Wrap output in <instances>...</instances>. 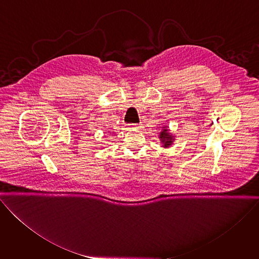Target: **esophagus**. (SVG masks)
Here are the masks:
<instances>
[{
    "mask_svg": "<svg viewBox=\"0 0 259 259\" xmlns=\"http://www.w3.org/2000/svg\"><path fill=\"white\" fill-rule=\"evenodd\" d=\"M132 125H134L136 128H139V127H140V124H132Z\"/></svg>",
    "mask_w": 259,
    "mask_h": 259,
    "instance_id": "34e87169",
    "label": "esophagus"
}]
</instances>
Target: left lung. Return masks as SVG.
I'll use <instances>...</instances> for the list:
<instances>
[{"instance_id": "left-lung-1", "label": "left lung", "mask_w": 259, "mask_h": 259, "mask_svg": "<svg viewBox=\"0 0 259 259\" xmlns=\"http://www.w3.org/2000/svg\"><path fill=\"white\" fill-rule=\"evenodd\" d=\"M160 139H161V142L164 143V147H169L170 145H172V136H171L169 133H168V129H164L161 134H160Z\"/></svg>"}]
</instances>
